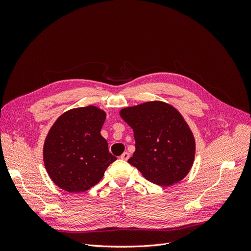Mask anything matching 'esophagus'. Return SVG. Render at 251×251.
Segmentation results:
<instances>
[{"label":"esophagus","instance_id":"esophagus-1","mask_svg":"<svg viewBox=\"0 0 251 251\" xmlns=\"http://www.w3.org/2000/svg\"><path fill=\"white\" fill-rule=\"evenodd\" d=\"M128 158H130V154H128L127 151H125V153L120 156V159H121V160H127Z\"/></svg>","mask_w":251,"mask_h":251}]
</instances>
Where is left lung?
I'll return each mask as SVG.
<instances>
[{"label": "left lung", "mask_w": 251, "mask_h": 251, "mask_svg": "<svg viewBox=\"0 0 251 251\" xmlns=\"http://www.w3.org/2000/svg\"><path fill=\"white\" fill-rule=\"evenodd\" d=\"M134 131L135 151L127 162L147 180L170 186L183 180L195 160L194 134L172 104L153 100L119 111Z\"/></svg>", "instance_id": "8db88e82"}]
</instances>
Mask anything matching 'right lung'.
<instances>
[{
    "mask_svg": "<svg viewBox=\"0 0 251 251\" xmlns=\"http://www.w3.org/2000/svg\"><path fill=\"white\" fill-rule=\"evenodd\" d=\"M107 113L95 105L63 113L46 136L43 159L53 183L64 191L86 192L100 182L116 160L101 134Z\"/></svg>",
    "mask_w": 251,
    "mask_h": 251,
    "instance_id": "add662e5",
    "label": "right lung"
}]
</instances>
